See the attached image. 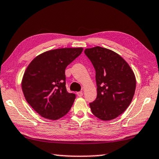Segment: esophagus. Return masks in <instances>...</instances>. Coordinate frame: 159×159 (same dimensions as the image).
Returning a JSON list of instances; mask_svg holds the SVG:
<instances>
[{
  "label": "esophagus",
  "instance_id": "esophagus-1",
  "mask_svg": "<svg viewBox=\"0 0 159 159\" xmlns=\"http://www.w3.org/2000/svg\"><path fill=\"white\" fill-rule=\"evenodd\" d=\"M77 95H78V96L81 97V96H83V95H84V93H83V91H80V92L77 93Z\"/></svg>",
  "mask_w": 159,
  "mask_h": 159
}]
</instances>
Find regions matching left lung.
<instances>
[{
  "label": "left lung",
  "mask_w": 159,
  "mask_h": 159,
  "mask_svg": "<svg viewBox=\"0 0 159 159\" xmlns=\"http://www.w3.org/2000/svg\"><path fill=\"white\" fill-rule=\"evenodd\" d=\"M85 54L95 70L97 98L90 107L101 120L115 119L129 107L136 89V78L127 62L117 53L101 47L87 48Z\"/></svg>",
  "instance_id": "left-lung-1"
}]
</instances>
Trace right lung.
Returning <instances> with one entry per match:
<instances>
[{"instance_id": "obj_1", "label": "right lung", "mask_w": 159, "mask_h": 159, "mask_svg": "<svg viewBox=\"0 0 159 159\" xmlns=\"http://www.w3.org/2000/svg\"><path fill=\"white\" fill-rule=\"evenodd\" d=\"M83 49L61 48L45 52L27 67L22 80V92L27 102L42 117L59 120L72 107L75 95L67 92L65 69Z\"/></svg>"}]
</instances>
